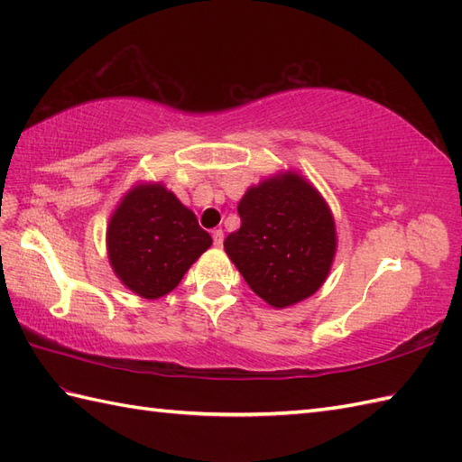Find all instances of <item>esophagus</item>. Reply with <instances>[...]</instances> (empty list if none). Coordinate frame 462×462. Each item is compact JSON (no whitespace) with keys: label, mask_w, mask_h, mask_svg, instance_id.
Masks as SVG:
<instances>
[{"label":"esophagus","mask_w":462,"mask_h":462,"mask_svg":"<svg viewBox=\"0 0 462 462\" xmlns=\"http://www.w3.org/2000/svg\"><path fill=\"white\" fill-rule=\"evenodd\" d=\"M212 240H214V246L216 248H222L224 246V232L222 230H214L212 232Z\"/></svg>","instance_id":"34e87169"}]
</instances>
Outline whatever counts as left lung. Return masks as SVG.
I'll use <instances>...</instances> for the list:
<instances>
[{
	"label": "left lung",
	"instance_id": "8db88e82",
	"mask_svg": "<svg viewBox=\"0 0 462 462\" xmlns=\"http://www.w3.org/2000/svg\"><path fill=\"white\" fill-rule=\"evenodd\" d=\"M240 230L224 250L254 293L288 308L316 293L336 254V224L319 192L300 174L254 186L238 204Z\"/></svg>",
	"mask_w": 462,
	"mask_h": 462
}]
</instances>
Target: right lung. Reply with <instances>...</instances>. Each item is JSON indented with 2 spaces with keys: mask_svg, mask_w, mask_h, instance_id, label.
Returning a JSON list of instances; mask_svg holds the SVG:
<instances>
[{
  "mask_svg": "<svg viewBox=\"0 0 462 462\" xmlns=\"http://www.w3.org/2000/svg\"><path fill=\"white\" fill-rule=\"evenodd\" d=\"M194 212L162 184H141L121 200L106 230L116 276L141 298L156 300L179 286L202 252L210 248Z\"/></svg>",
  "mask_w": 462,
  "mask_h": 462,
  "instance_id": "1",
  "label": "right lung"
}]
</instances>
